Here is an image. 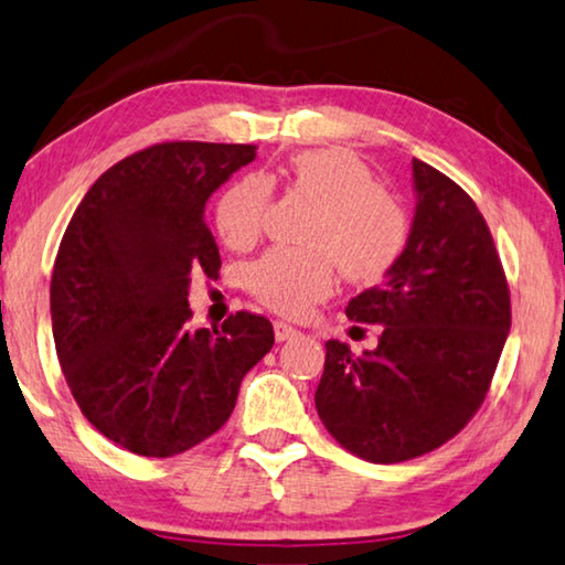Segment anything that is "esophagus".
Returning a JSON list of instances; mask_svg holds the SVG:
<instances>
[{
	"instance_id": "1",
	"label": "esophagus",
	"mask_w": 565,
	"mask_h": 565,
	"mask_svg": "<svg viewBox=\"0 0 565 565\" xmlns=\"http://www.w3.org/2000/svg\"><path fill=\"white\" fill-rule=\"evenodd\" d=\"M273 328H275V340H277V343H285V340H292L295 335H298V330H295L292 326H288V322H282V320H275Z\"/></svg>"
}]
</instances>
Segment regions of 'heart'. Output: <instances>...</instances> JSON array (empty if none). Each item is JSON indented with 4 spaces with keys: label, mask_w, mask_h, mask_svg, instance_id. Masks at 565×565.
<instances>
[{
    "label": "heart",
    "mask_w": 565,
    "mask_h": 565,
    "mask_svg": "<svg viewBox=\"0 0 565 565\" xmlns=\"http://www.w3.org/2000/svg\"><path fill=\"white\" fill-rule=\"evenodd\" d=\"M288 188L318 205L305 235L308 249L275 247L253 263L247 288L265 308L302 316L335 288L338 267L353 282H377L401 263L413 222L391 190L355 152L320 147L298 152L288 168ZM273 188L247 174L222 192L215 227L233 249L253 247L265 233Z\"/></svg>",
    "instance_id": "obj_1"
}]
</instances>
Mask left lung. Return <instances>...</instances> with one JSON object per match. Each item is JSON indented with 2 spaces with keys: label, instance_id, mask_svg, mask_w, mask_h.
I'll return each mask as SVG.
<instances>
[{
  "label": "left lung",
  "instance_id": "left-lung-1",
  "mask_svg": "<svg viewBox=\"0 0 565 565\" xmlns=\"http://www.w3.org/2000/svg\"><path fill=\"white\" fill-rule=\"evenodd\" d=\"M411 245L345 316L383 326L363 355L328 340L316 391L322 425L370 463L440 448L483 405L511 330V292L483 215L460 184L413 160Z\"/></svg>",
  "mask_w": 565,
  "mask_h": 565
}]
</instances>
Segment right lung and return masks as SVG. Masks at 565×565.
Segmentation results:
<instances>
[{"mask_svg": "<svg viewBox=\"0 0 565 565\" xmlns=\"http://www.w3.org/2000/svg\"><path fill=\"white\" fill-rule=\"evenodd\" d=\"M255 145L160 142L113 164L74 210L54 260V348L85 418L119 448L170 458L227 423L270 320L239 310L192 330V277H215L205 202Z\"/></svg>", "mask_w": 565, "mask_h": 565, "instance_id": "add662e5", "label": "right lung"}]
</instances>
